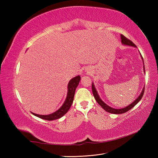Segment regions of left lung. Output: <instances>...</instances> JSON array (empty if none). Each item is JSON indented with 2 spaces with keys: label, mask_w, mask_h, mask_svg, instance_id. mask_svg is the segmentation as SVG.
<instances>
[{
  "label": "left lung",
  "mask_w": 158,
  "mask_h": 158,
  "mask_svg": "<svg viewBox=\"0 0 158 158\" xmlns=\"http://www.w3.org/2000/svg\"><path fill=\"white\" fill-rule=\"evenodd\" d=\"M121 42L122 44L123 45H129V46H132V47H136V45L134 44V43L131 41L130 40L127 39V38L124 36L123 35H121ZM142 59L143 60V58L142 56ZM144 73H145V69H144ZM92 92H93V95L94 96L95 99V100H96V102L98 103V104L100 106H101L105 111H106L108 113H113V114H122V113H126L127 112L128 110H130L131 109H132L134 106H135L140 101V99H142L143 95H144V88H143L142 92L140 94V95H139V96L138 97V98L136 99L135 101H134L131 105H129V106H128L127 107H124V108H122V109H114V108H112L111 107H109V106H107V105L106 103H105L102 99L99 98V95L98 94V92L97 90L95 89V86L94 85V83H92Z\"/></svg>",
  "instance_id": "obj_1"
}]
</instances>
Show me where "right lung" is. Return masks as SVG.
Listing matches in <instances>:
<instances>
[{
    "instance_id": "obj_1",
    "label": "right lung",
    "mask_w": 158,
    "mask_h": 158,
    "mask_svg": "<svg viewBox=\"0 0 158 158\" xmlns=\"http://www.w3.org/2000/svg\"><path fill=\"white\" fill-rule=\"evenodd\" d=\"M80 76H77L76 77L73 78L70 80V82L68 84V93L67 96H66V100L64 103H63L61 107L53 113H51L50 114H47V115H42V114H38L31 113L33 114H34L35 116L40 117L42 119H45V120L47 121H52L55 120V119H58L60 117H63V115L68 112L69 109L70 108L72 104H73V100H74V96L75 94L76 88H77L78 85L80 82Z\"/></svg>"
}]
</instances>
